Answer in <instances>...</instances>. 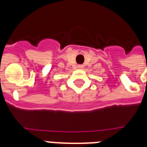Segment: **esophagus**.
<instances>
[{
	"mask_svg": "<svg viewBox=\"0 0 147 147\" xmlns=\"http://www.w3.org/2000/svg\"><path fill=\"white\" fill-rule=\"evenodd\" d=\"M82 68H83L82 65H78V69H82Z\"/></svg>",
	"mask_w": 147,
	"mask_h": 147,
	"instance_id": "obj_1",
	"label": "esophagus"
}]
</instances>
